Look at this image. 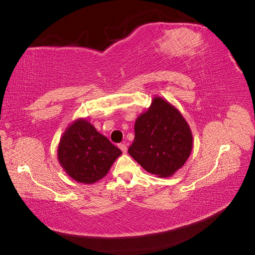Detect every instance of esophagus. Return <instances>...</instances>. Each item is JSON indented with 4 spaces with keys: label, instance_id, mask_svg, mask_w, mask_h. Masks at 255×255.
<instances>
[{
    "label": "esophagus",
    "instance_id": "obj_1",
    "mask_svg": "<svg viewBox=\"0 0 255 255\" xmlns=\"http://www.w3.org/2000/svg\"><path fill=\"white\" fill-rule=\"evenodd\" d=\"M118 146H119V148L122 149L124 153H126V152H127V145H126V144H119Z\"/></svg>",
    "mask_w": 255,
    "mask_h": 255
}]
</instances>
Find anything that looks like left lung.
Listing matches in <instances>:
<instances>
[{"label":"left lung","mask_w":255,"mask_h":255,"mask_svg":"<svg viewBox=\"0 0 255 255\" xmlns=\"http://www.w3.org/2000/svg\"><path fill=\"white\" fill-rule=\"evenodd\" d=\"M192 147V131L180 110L154 97L136 119L135 139L128 153L145 171L169 178L184 165Z\"/></svg>","instance_id":"left-lung-1"}]
</instances>
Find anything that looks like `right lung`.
Returning a JSON list of instances; mask_svg holds the SVG:
<instances>
[{"mask_svg":"<svg viewBox=\"0 0 255 255\" xmlns=\"http://www.w3.org/2000/svg\"><path fill=\"white\" fill-rule=\"evenodd\" d=\"M122 150L85 118L71 123L60 137L57 158L68 176L76 182L93 184L105 178Z\"/></svg>","mask_w":255,"mask_h":255,"instance_id":"obj_1","label":"right lung"}]
</instances>
